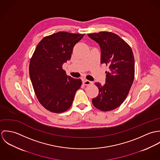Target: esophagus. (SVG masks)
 I'll use <instances>...</instances> for the list:
<instances>
[{"label": "esophagus", "instance_id": "esophagus-1", "mask_svg": "<svg viewBox=\"0 0 160 160\" xmlns=\"http://www.w3.org/2000/svg\"><path fill=\"white\" fill-rule=\"evenodd\" d=\"M82 83H83V84H84V85H85V86H89V85H90V84H92V82L90 81H89V80L84 79V80H83Z\"/></svg>", "mask_w": 160, "mask_h": 160}]
</instances>
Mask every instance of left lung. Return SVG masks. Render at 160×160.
<instances>
[{
  "label": "left lung",
  "mask_w": 160,
  "mask_h": 160,
  "mask_svg": "<svg viewBox=\"0 0 160 160\" xmlns=\"http://www.w3.org/2000/svg\"><path fill=\"white\" fill-rule=\"evenodd\" d=\"M88 36L101 48V63H105L110 71H106V83L95 84L98 95L92 99L93 106L103 112L119 107L126 98L132 85L134 74V57L130 46L118 35L101 31Z\"/></svg>",
  "instance_id": "obj_1"
}]
</instances>
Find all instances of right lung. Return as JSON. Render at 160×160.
I'll return each mask as SVG.
<instances>
[{
  "label": "right lung",
  "mask_w": 160,
  "mask_h": 160,
  "mask_svg": "<svg viewBox=\"0 0 160 160\" xmlns=\"http://www.w3.org/2000/svg\"><path fill=\"white\" fill-rule=\"evenodd\" d=\"M84 34L60 31L46 36L31 58L29 72L34 91L39 103L50 112L68 110L82 85L80 79L68 76L62 66Z\"/></svg>",
  "instance_id": "obj_1"
}]
</instances>
